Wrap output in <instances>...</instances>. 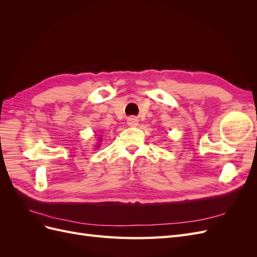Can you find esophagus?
Listing matches in <instances>:
<instances>
[{
  "label": "esophagus",
  "instance_id": "1",
  "mask_svg": "<svg viewBox=\"0 0 257 257\" xmlns=\"http://www.w3.org/2000/svg\"><path fill=\"white\" fill-rule=\"evenodd\" d=\"M127 124L130 126H136L138 124V119L136 118V116H130V118L127 119Z\"/></svg>",
  "mask_w": 257,
  "mask_h": 257
}]
</instances>
